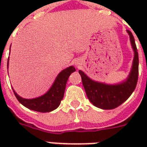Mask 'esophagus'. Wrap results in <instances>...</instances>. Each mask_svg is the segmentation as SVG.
<instances>
[{"mask_svg": "<svg viewBox=\"0 0 147 147\" xmlns=\"http://www.w3.org/2000/svg\"><path fill=\"white\" fill-rule=\"evenodd\" d=\"M79 64H80V63H78V62H76V65H79Z\"/></svg>", "mask_w": 147, "mask_h": 147, "instance_id": "esophagus-1", "label": "esophagus"}]
</instances>
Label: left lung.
<instances>
[{
    "instance_id": "8db88e82",
    "label": "left lung",
    "mask_w": 147,
    "mask_h": 147,
    "mask_svg": "<svg viewBox=\"0 0 147 147\" xmlns=\"http://www.w3.org/2000/svg\"><path fill=\"white\" fill-rule=\"evenodd\" d=\"M127 31L134 51V57L131 71L125 81L116 85H107L92 80L82 71H78L88 98L95 107L101 109L111 110L120 106L127 100L137 86L139 74V57L134 37L130 30Z\"/></svg>"
}]
</instances>
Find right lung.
Segmentation results:
<instances>
[{
  "label": "right lung",
  "mask_w": 147,
  "mask_h": 147,
  "mask_svg": "<svg viewBox=\"0 0 147 147\" xmlns=\"http://www.w3.org/2000/svg\"><path fill=\"white\" fill-rule=\"evenodd\" d=\"M75 71L76 69L74 66H70L62 70L58 75L49 91L42 96L33 99H26L19 96L15 92L14 90L13 89V93L17 100H19V102L29 109L33 110L35 111L42 112V113L50 112L53 110L56 109L59 106L61 100L64 96L65 89V85L68 78L69 76Z\"/></svg>",
  "instance_id": "right-lung-1"
}]
</instances>
